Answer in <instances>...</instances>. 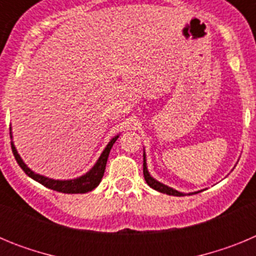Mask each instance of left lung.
<instances>
[{"label": "left lung", "instance_id": "left-lung-1", "mask_svg": "<svg viewBox=\"0 0 256 256\" xmlns=\"http://www.w3.org/2000/svg\"><path fill=\"white\" fill-rule=\"evenodd\" d=\"M144 177L146 183H148V186L151 188L156 190V191L162 192V194H166V195H170V196H184L186 194H183V192L177 191V190L172 188V187L166 186L164 183L159 182V180H156L155 178L151 177L150 172L148 169V162H146V154H144ZM201 191H196V192H190L188 195H195V194H198Z\"/></svg>", "mask_w": 256, "mask_h": 256}]
</instances>
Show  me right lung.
I'll return each mask as SVG.
<instances>
[{
  "instance_id": "1",
  "label": "right lung",
  "mask_w": 256,
  "mask_h": 256,
  "mask_svg": "<svg viewBox=\"0 0 256 256\" xmlns=\"http://www.w3.org/2000/svg\"><path fill=\"white\" fill-rule=\"evenodd\" d=\"M10 137L12 140V132H11V126H10ZM119 138V134H116L115 137H112L110 140L106 148H104V151L101 152L100 158L97 159V162H94V165L92 166L90 170L86 174L80 176V177L73 178V180H54V178H48L46 176H42V174H38L36 172L32 170L28 165L24 162V160L22 159V156L18 152L16 148L14 142L11 141V148H12L14 156L16 159L18 164L20 165V168L24 170V173L30 177L32 180H37L38 183L44 184L47 188H51L54 191L62 192V194H86V192L92 191L94 188H96L98 184H100L101 180L104 177V173H105L106 168V162H108V154H110V150H112V144H115V141Z\"/></svg>"
}]
</instances>
